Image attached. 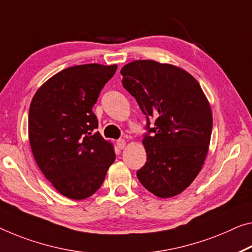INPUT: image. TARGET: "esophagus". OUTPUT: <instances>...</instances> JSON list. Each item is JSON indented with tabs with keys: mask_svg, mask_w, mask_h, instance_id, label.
I'll return each instance as SVG.
<instances>
[{
	"mask_svg": "<svg viewBox=\"0 0 252 252\" xmlns=\"http://www.w3.org/2000/svg\"><path fill=\"white\" fill-rule=\"evenodd\" d=\"M116 145H117V148H118V149L123 150V149L125 148V146H126V142H125V139H117V141H116Z\"/></svg>",
	"mask_w": 252,
	"mask_h": 252,
	"instance_id": "esophagus-1",
	"label": "esophagus"
}]
</instances>
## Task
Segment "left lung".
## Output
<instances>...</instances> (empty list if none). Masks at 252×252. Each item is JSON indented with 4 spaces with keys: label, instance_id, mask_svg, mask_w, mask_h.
Instances as JSON below:
<instances>
[{
    "label": "left lung",
    "instance_id": "1",
    "mask_svg": "<svg viewBox=\"0 0 252 252\" xmlns=\"http://www.w3.org/2000/svg\"><path fill=\"white\" fill-rule=\"evenodd\" d=\"M121 73L123 87L148 122L143 138L148 158L136 172L139 183L161 198L179 195L206 158L213 127L210 103L195 77L173 65L135 61Z\"/></svg>",
    "mask_w": 252,
    "mask_h": 252
}]
</instances>
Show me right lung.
I'll return each mask as SVG.
<instances>
[{
    "label": "right lung",
    "instance_id": "right-lung-1",
    "mask_svg": "<svg viewBox=\"0 0 252 252\" xmlns=\"http://www.w3.org/2000/svg\"><path fill=\"white\" fill-rule=\"evenodd\" d=\"M117 65L65 68L38 89L29 109V142L38 166L57 191L84 199L101 187L115 161L92 107Z\"/></svg>",
    "mask_w": 252,
    "mask_h": 252
}]
</instances>
